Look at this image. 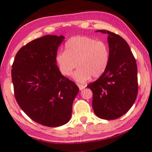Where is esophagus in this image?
<instances>
[{
  "mask_svg": "<svg viewBox=\"0 0 152 152\" xmlns=\"http://www.w3.org/2000/svg\"><path fill=\"white\" fill-rule=\"evenodd\" d=\"M78 86L80 90H82V89H84L86 88V86L82 85V84H78Z\"/></svg>",
  "mask_w": 152,
  "mask_h": 152,
  "instance_id": "1",
  "label": "esophagus"
}]
</instances>
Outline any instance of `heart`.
Returning a JSON list of instances; mask_svg holds the SVG:
<instances>
[{
  "label": "heart",
  "instance_id": "heart-1",
  "mask_svg": "<svg viewBox=\"0 0 152 152\" xmlns=\"http://www.w3.org/2000/svg\"><path fill=\"white\" fill-rule=\"evenodd\" d=\"M110 49L103 40H96L88 37L71 38L65 44V51H60L56 61L61 72L69 76L72 70L80 66L74 73L76 81L86 82L101 77L108 66Z\"/></svg>",
  "mask_w": 152,
  "mask_h": 152
}]
</instances>
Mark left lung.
Instances as JSON below:
<instances>
[{"instance_id": "8db88e82", "label": "left lung", "mask_w": 152, "mask_h": 152, "mask_svg": "<svg viewBox=\"0 0 152 152\" xmlns=\"http://www.w3.org/2000/svg\"><path fill=\"white\" fill-rule=\"evenodd\" d=\"M110 49L108 66L95 82L87 86L93 92L95 114L104 119H115L127 113L138 95L137 65L127 42L106 30Z\"/></svg>"}]
</instances>
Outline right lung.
Masks as SVG:
<instances>
[{
	"label": "right lung",
	"instance_id": "obj_1",
	"mask_svg": "<svg viewBox=\"0 0 152 152\" xmlns=\"http://www.w3.org/2000/svg\"><path fill=\"white\" fill-rule=\"evenodd\" d=\"M63 39L46 35L32 40L18 51L12 66L18 104L31 119L46 127H59L70 120L79 91L56 64L58 47Z\"/></svg>",
	"mask_w": 152,
	"mask_h": 152
}]
</instances>
